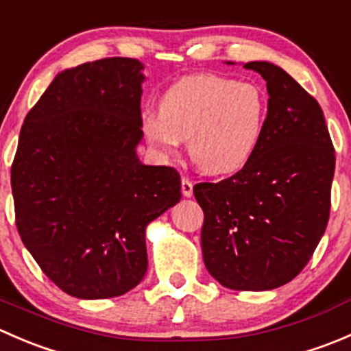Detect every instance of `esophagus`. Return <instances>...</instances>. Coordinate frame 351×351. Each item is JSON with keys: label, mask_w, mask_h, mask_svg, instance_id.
I'll return each instance as SVG.
<instances>
[{"label": "esophagus", "mask_w": 351, "mask_h": 351, "mask_svg": "<svg viewBox=\"0 0 351 351\" xmlns=\"http://www.w3.org/2000/svg\"><path fill=\"white\" fill-rule=\"evenodd\" d=\"M182 193L183 197L190 198L193 195V183L189 178H182Z\"/></svg>", "instance_id": "esophagus-1"}]
</instances>
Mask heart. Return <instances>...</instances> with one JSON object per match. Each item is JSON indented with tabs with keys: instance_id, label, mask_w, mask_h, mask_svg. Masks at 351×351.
I'll return each instance as SVG.
<instances>
[{
	"instance_id": "obj_1",
	"label": "heart",
	"mask_w": 351,
	"mask_h": 351,
	"mask_svg": "<svg viewBox=\"0 0 351 351\" xmlns=\"http://www.w3.org/2000/svg\"><path fill=\"white\" fill-rule=\"evenodd\" d=\"M267 98L260 86L215 74L171 84L159 113L143 119V134L156 154L171 158L182 141L198 169L226 175L241 169L263 137Z\"/></svg>"
}]
</instances>
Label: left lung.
Instances as JSON below:
<instances>
[{
  "label": "left lung",
  "instance_id": "left-lung-1",
  "mask_svg": "<svg viewBox=\"0 0 351 351\" xmlns=\"http://www.w3.org/2000/svg\"><path fill=\"white\" fill-rule=\"evenodd\" d=\"M267 81L263 137L241 171L193 189L208 274L232 290H271L302 271L326 231L335 149L319 104L282 67L244 64Z\"/></svg>",
  "mask_w": 351,
  "mask_h": 351
}]
</instances>
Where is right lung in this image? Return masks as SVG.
Here are the masks:
<instances>
[{
    "label": "right lung",
    "mask_w": 351,
    "mask_h": 351,
    "mask_svg": "<svg viewBox=\"0 0 351 351\" xmlns=\"http://www.w3.org/2000/svg\"><path fill=\"white\" fill-rule=\"evenodd\" d=\"M144 64L64 69L27 113L12 166L20 238L77 299L129 292L147 270L146 228L182 198L169 166L141 162Z\"/></svg>",
    "instance_id": "obj_1"
}]
</instances>
